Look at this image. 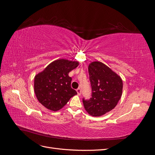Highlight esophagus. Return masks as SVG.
<instances>
[{
	"label": "esophagus",
	"instance_id": "esophagus-1",
	"mask_svg": "<svg viewBox=\"0 0 155 155\" xmlns=\"http://www.w3.org/2000/svg\"><path fill=\"white\" fill-rule=\"evenodd\" d=\"M76 91H77V93H78V95H79V96H80L81 95V89L79 88H78L77 90H76Z\"/></svg>",
	"mask_w": 155,
	"mask_h": 155
}]
</instances>
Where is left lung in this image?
I'll use <instances>...</instances> for the list:
<instances>
[{
	"instance_id": "obj_1",
	"label": "left lung",
	"mask_w": 155,
	"mask_h": 155,
	"mask_svg": "<svg viewBox=\"0 0 155 155\" xmlns=\"http://www.w3.org/2000/svg\"><path fill=\"white\" fill-rule=\"evenodd\" d=\"M92 97L83 99L85 109L93 116H100L117 105L122 95V79L116 72L100 61L88 65Z\"/></svg>"
}]
</instances>
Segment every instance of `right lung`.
I'll return each mask as SVG.
<instances>
[{"label": "right lung", "instance_id": "obj_1", "mask_svg": "<svg viewBox=\"0 0 155 155\" xmlns=\"http://www.w3.org/2000/svg\"><path fill=\"white\" fill-rule=\"evenodd\" d=\"M78 65V61L58 59L35 76V96L46 109L58 111L77 94V92L71 87L72 78L68 76V73Z\"/></svg>", "mask_w": 155, "mask_h": 155}]
</instances>
